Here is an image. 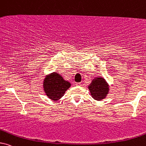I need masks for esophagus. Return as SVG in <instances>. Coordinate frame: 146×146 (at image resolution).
<instances>
[{
  "label": "esophagus",
  "instance_id": "1",
  "mask_svg": "<svg viewBox=\"0 0 146 146\" xmlns=\"http://www.w3.org/2000/svg\"><path fill=\"white\" fill-rule=\"evenodd\" d=\"M76 86H82V84H81V82H76Z\"/></svg>",
  "mask_w": 146,
  "mask_h": 146
}]
</instances>
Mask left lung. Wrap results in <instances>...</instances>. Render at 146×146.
<instances>
[{
  "instance_id": "obj_1",
  "label": "left lung",
  "mask_w": 146,
  "mask_h": 146,
  "mask_svg": "<svg viewBox=\"0 0 146 146\" xmlns=\"http://www.w3.org/2000/svg\"><path fill=\"white\" fill-rule=\"evenodd\" d=\"M92 97L96 101H102L109 92V86L103 77H96L88 85Z\"/></svg>"
}]
</instances>
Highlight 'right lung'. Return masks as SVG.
Returning a JSON list of instances; mask_svg holds the SVG:
<instances>
[{
    "instance_id": "1",
    "label": "right lung",
    "mask_w": 146,
    "mask_h": 146,
    "mask_svg": "<svg viewBox=\"0 0 146 146\" xmlns=\"http://www.w3.org/2000/svg\"><path fill=\"white\" fill-rule=\"evenodd\" d=\"M70 86L71 84L68 81L64 80L62 75L57 72L47 75L43 83L45 94L49 98L54 101L60 99Z\"/></svg>"
}]
</instances>
